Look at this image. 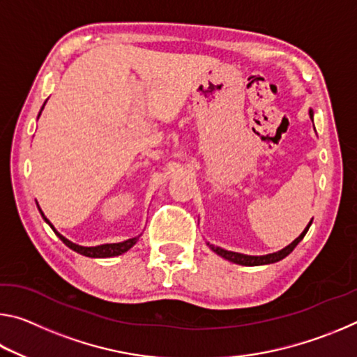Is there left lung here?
Returning a JSON list of instances; mask_svg holds the SVG:
<instances>
[{
  "label": "left lung",
  "mask_w": 357,
  "mask_h": 357,
  "mask_svg": "<svg viewBox=\"0 0 357 357\" xmlns=\"http://www.w3.org/2000/svg\"><path fill=\"white\" fill-rule=\"evenodd\" d=\"M309 114H310V119L313 121V110H310V112H309ZM310 225H312V220H310L309 225L305 227L304 231H302V233L299 234V238H296L291 244L287 245L285 249H282V250H279V252L268 253V255H259V257L244 255V253L229 252V250H225V249H220V247H215V245L209 244V243H208V245L211 247V250H214V252L217 253V255H220L222 258H225V259H228V261H231V263L243 264V266H261V264H271V263H277V261H280V259H283L285 257H288L289 253H291V252L294 250V247L301 243L302 238L305 236V233L309 231Z\"/></svg>",
  "instance_id": "8db88e82"
}]
</instances>
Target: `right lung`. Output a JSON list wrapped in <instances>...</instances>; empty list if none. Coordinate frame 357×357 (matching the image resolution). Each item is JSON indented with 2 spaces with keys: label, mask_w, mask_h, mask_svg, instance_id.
Masks as SVG:
<instances>
[{
  "label": "right lung",
  "mask_w": 357,
  "mask_h": 357,
  "mask_svg": "<svg viewBox=\"0 0 357 357\" xmlns=\"http://www.w3.org/2000/svg\"><path fill=\"white\" fill-rule=\"evenodd\" d=\"M45 105V104H44ZM44 105H42V108H40V112L44 110ZM40 112H39V116H40ZM38 116V118H39ZM38 208H39V204H38ZM39 213H40V215L44 217V220L48 223V225L52 227V229L53 231H55V234L56 236L63 241V243L69 247V249H72L74 252H77V253H80V255H84V257H89V258H112V257H118V255H123L124 252H128L130 247H134L135 244H137V241H138V238L140 236H137V238H130V239H128V241H123V243H114V244H102V245H96V247H84V245H78V244H74V243H70L69 239H66L63 234H59L56 229H55V227L52 225L50 223V220L47 219V217L44 215V213H42V209L39 208Z\"/></svg>",
  "instance_id": "1"
}]
</instances>
